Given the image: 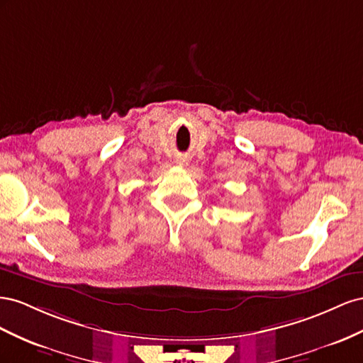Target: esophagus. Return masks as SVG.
Listing matches in <instances>:
<instances>
[{
	"label": "esophagus",
	"instance_id": "34e87169",
	"mask_svg": "<svg viewBox=\"0 0 363 363\" xmlns=\"http://www.w3.org/2000/svg\"><path fill=\"white\" fill-rule=\"evenodd\" d=\"M174 162L178 164V165H181V167H184V165H187V164H189V158H187V155H179V157H176Z\"/></svg>",
	"mask_w": 363,
	"mask_h": 363
}]
</instances>
